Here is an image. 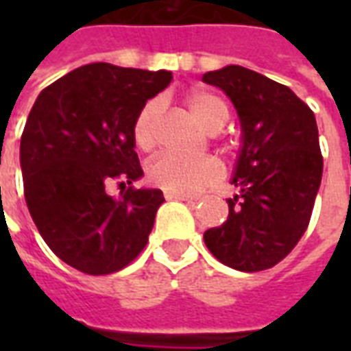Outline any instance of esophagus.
<instances>
[{
  "label": "esophagus",
  "instance_id": "34e87169",
  "mask_svg": "<svg viewBox=\"0 0 351 351\" xmlns=\"http://www.w3.org/2000/svg\"><path fill=\"white\" fill-rule=\"evenodd\" d=\"M164 197L167 200H184V202H193V200H197L195 197L191 195H182V193H173V191H165Z\"/></svg>",
  "mask_w": 351,
  "mask_h": 351
}]
</instances>
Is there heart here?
<instances>
[{
	"label": "heart",
	"mask_w": 351,
	"mask_h": 351,
	"mask_svg": "<svg viewBox=\"0 0 351 351\" xmlns=\"http://www.w3.org/2000/svg\"><path fill=\"white\" fill-rule=\"evenodd\" d=\"M186 104L193 117L200 121V125L208 132H219L230 120V107L211 90L195 89L186 96ZM164 104L158 98L149 100L138 111L132 123V138L138 147L143 151L154 147L156 134H158V120ZM149 180L154 186L165 191L182 193V195H195L206 187L213 186L222 176V167L211 156H198L186 158L175 153H164L149 164Z\"/></svg>",
	"instance_id": "b5f03b06"
}]
</instances>
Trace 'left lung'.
<instances>
[{
    "label": "left lung",
    "instance_id": "1",
    "mask_svg": "<svg viewBox=\"0 0 351 351\" xmlns=\"http://www.w3.org/2000/svg\"><path fill=\"white\" fill-rule=\"evenodd\" d=\"M202 82L230 96L242 127L231 180L239 195L228 200V220L206 231L204 242L233 269H269L310 224L322 178L315 114L289 87L240 65L206 73Z\"/></svg>",
    "mask_w": 351,
    "mask_h": 351
}]
</instances>
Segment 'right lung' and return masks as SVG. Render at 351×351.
<instances>
[{
  "instance_id": "1",
  "label": "right lung",
  "mask_w": 351,
  "mask_h": 351,
  "mask_svg": "<svg viewBox=\"0 0 351 351\" xmlns=\"http://www.w3.org/2000/svg\"><path fill=\"white\" fill-rule=\"evenodd\" d=\"M169 71L89 63L41 90L19 145L27 208L47 245L87 275L131 264L149 240L160 189H136L138 111L171 84ZM117 181L121 197L106 195Z\"/></svg>"
}]
</instances>
